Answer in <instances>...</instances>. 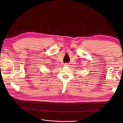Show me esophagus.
I'll list each match as a JSON object with an SVG mask.
<instances>
[{
    "mask_svg": "<svg viewBox=\"0 0 123 123\" xmlns=\"http://www.w3.org/2000/svg\"><path fill=\"white\" fill-rule=\"evenodd\" d=\"M64 66H69V65L68 63H65V64H64Z\"/></svg>",
    "mask_w": 123,
    "mask_h": 123,
    "instance_id": "esophagus-1",
    "label": "esophagus"
}]
</instances>
